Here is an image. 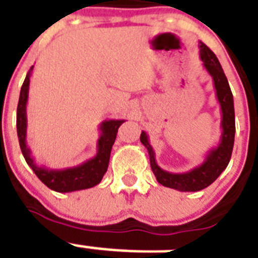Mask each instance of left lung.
<instances>
[{
    "mask_svg": "<svg viewBox=\"0 0 258 258\" xmlns=\"http://www.w3.org/2000/svg\"><path fill=\"white\" fill-rule=\"evenodd\" d=\"M199 55L203 61L204 68L214 80V87L216 91V99L220 104L221 110V136L218 146H215L207 153L206 159L197 167L186 172H169L161 169L155 162V153L152 145L149 144L148 134L142 132V145L148 149L150 157V166L155 178L162 186L170 187L178 191H201L208 187L211 183L218 179L221 172L227 169L232 155L233 142H235V106L233 96L229 88L228 80L225 76L216 55L204 43L199 42Z\"/></svg>",
    "mask_w": 258,
    "mask_h": 258,
    "instance_id": "left-lung-1",
    "label": "left lung"
}]
</instances>
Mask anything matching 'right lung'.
I'll use <instances>...</instances> for the list:
<instances>
[{
    "mask_svg": "<svg viewBox=\"0 0 258 258\" xmlns=\"http://www.w3.org/2000/svg\"><path fill=\"white\" fill-rule=\"evenodd\" d=\"M34 66L30 68L26 78H25L21 93H19L18 106H17V134H18L19 146H21V150H22L27 165L33 169L35 175L48 188L56 191V192H72V191L86 190V188H91V187L99 184L108 170L110 150H112V146L116 140L117 131L124 124L125 120H105L100 124L99 129L101 133L97 140V153L93 158L78 166H74V167H67V169L61 170L48 169L46 166H39L35 162L26 144V105L27 100H29L30 78H31Z\"/></svg>",
    "mask_w": 258,
    "mask_h": 258,
    "instance_id": "obj_1",
    "label": "right lung"
}]
</instances>
